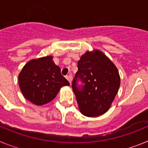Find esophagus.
I'll list each match as a JSON object with an SVG mask.
<instances>
[{"label":"esophagus","instance_id":"34e87169","mask_svg":"<svg viewBox=\"0 0 148 148\" xmlns=\"http://www.w3.org/2000/svg\"><path fill=\"white\" fill-rule=\"evenodd\" d=\"M66 79H67V80H68V82H69L70 84H71L72 83V81H73V76H72V75H66Z\"/></svg>","mask_w":148,"mask_h":148}]
</instances>
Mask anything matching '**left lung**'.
<instances>
[{
    "mask_svg": "<svg viewBox=\"0 0 148 148\" xmlns=\"http://www.w3.org/2000/svg\"><path fill=\"white\" fill-rule=\"evenodd\" d=\"M78 72L72 87L81 113L96 117L110 108L120 87L119 73L116 65L99 49L87 51L78 61ZM78 78L84 86L78 88Z\"/></svg>",
    "mask_w": 148,
    "mask_h": 148,
    "instance_id": "left-lung-1",
    "label": "left lung"
}]
</instances>
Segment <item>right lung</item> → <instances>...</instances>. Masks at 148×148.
I'll list each match as a JSON object with an SVG mask.
<instances>
[{"label": "right lung", "mask_w": 148, "mask_h": 148, "mask_svg": "<svg viewBox=\"0 0 148 148\" xmlns=\"http://www.w3.org/2000/svg\"><path fill=\"white\" fill-rule=\"evenodd\" d=\"M53 58L52 56H48L31 60L18 75L23 97L35 105L47 104L56 98L61 87L70 85Z\"/></svg>", "instance_id": "add662e5"}]
</instances>
